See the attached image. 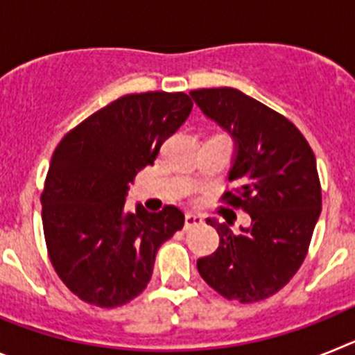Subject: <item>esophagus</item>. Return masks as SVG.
<instances>
[{
	"label": "esophagus",
	"instance_id": "esophagus-1",
	"mask_svg": "<svg viewBox=\"0 0 355 355\" xmlns=\"http://www.w3.org/2000/svg\"><path fill=\"white\" fill-rule=\"evenodd\" d=\"M200 224H202V216L196 215V213H187V216H184V229L196 227V225Z\"/></svg>",
	"mask_w": 355,
	"mask_h": 355
}]
</instances>
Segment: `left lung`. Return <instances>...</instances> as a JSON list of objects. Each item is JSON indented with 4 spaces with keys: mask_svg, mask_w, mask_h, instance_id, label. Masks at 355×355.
<instances>
[{
    "mask_svg": "<svg viewBox=\"0 0 355 355\" xmlns=\"http://www.w3.org/2000/svg\"><path fill=\"white\" fill-rule=\"evenodd\" d=\"M200 112L234 142L225 192L231 206L250 215L233 233L208 218L218 249L197 259L200 277L229 300L258 302L277 293L302 265L322 211L316 159L297 128L250 96L231 87L190 92Z\"/></svg>",
    "mask_w": 355,
    "mask_h": 355,
    "instance_id": "left-lung-1",
    "label": "left lung"
}]
</instances>
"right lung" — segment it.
Listing matches in <instances>:
<instances>
[{
    "label": "right lung",
    "instance_id": "1",
    "mask_svg": "<svg viewBox=\"0 0 355 355\" xmlns=\"http://www.w3.org/2000/svg\"><path fill=\"white\" fill-rule=\"evenodd\" d=\"M183 92L130 94L69 131L40 196L49 259L85 302L117 307L146 290L158 249L184 224L175 206L124 208L130 183L192 112Z\"/></svg>",
    "mask_w": 355,
    "mask_h": 355
}]
</instances>
